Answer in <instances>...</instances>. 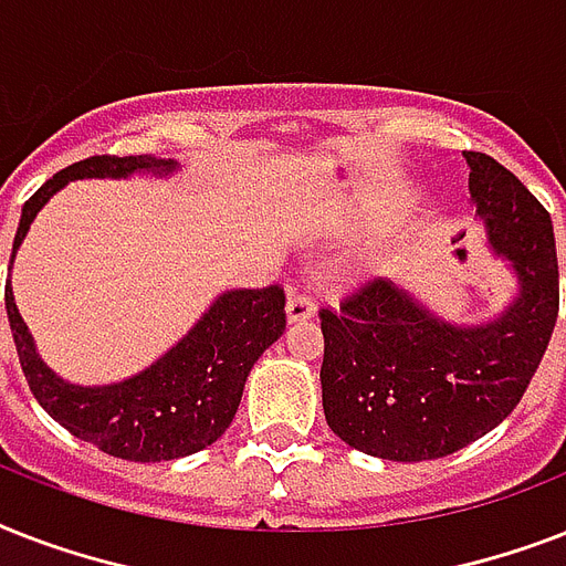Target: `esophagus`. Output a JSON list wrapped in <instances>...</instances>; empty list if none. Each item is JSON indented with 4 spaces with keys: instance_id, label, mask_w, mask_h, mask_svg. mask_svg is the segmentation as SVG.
I'll return each instance as SVG.
<instances>
[{
    "instance_id": "obj_1",
    "label": "esophagus",
    "mask_w": 566,
    "mask_h": 566,
    "mask_svg": "<svg viewBox=\"0 0 566 566\" xmlns=\"http://www.w3.org/2000/svg\"><path fill=\"white\" fill-rule=\"evenodd\" d=\"M284 314H287V323H305V319H311L317 314V305H314V300L305 296V293L293 291L291 296H287Z\"/></svg>"
}]
</instances>
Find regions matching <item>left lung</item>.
<instances>
[{
  "instance_id": "8db88e82",
  "label": "left lung",
  "mask_w": 566,
  "mask_h": 566,
  "mask_svg": "<svg viewBox=\"0 0 566 566\" xmlns=\"http://www.w3.org/2000/svg\"><path fill=\"white\" fill-rule=\"evenodd\" d=\"M484 249L511 270L514 296L479 323L443 317L396 279H376L323 311L319 367L328 429L385 461L452 455L509 417L558 319L553 220L491 155L464 153Z\"/></svg>"
}]
</instances>
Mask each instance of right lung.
<instances>
[{
  "instance_id": "right-lung-1",
  "label": "right lung",
  "mask_w": 566,
  "mask_h": 566,
  "mask_svg": "<svg viewBox=\"0 0 566 566\" xmlns=\"http://www.w3.org/2000/svg\"><path fill=\"white\" fill-rule=\"evenodd\" d=\"M176 172H181L179 161L155 155H96L55 172L22 205L11 266L40 208L70 181L132 176L170 179ZM4 308L25 381L43 411L75 438L87 440L108 455L140 464L172 461L211 447L234 420L255 361L284 332L282 287H234L217 293L202 317L188 328V335H181L140 373L108 385H75L57 376L38 353V344L13 302L11 279L4 284Z\"/></svg>"
}]
</instances>
